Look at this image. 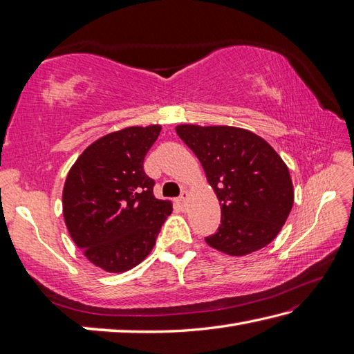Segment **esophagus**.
<instances>
[{
	"instance_id": "1",
	"label": "esophagus",
	"mask_w": 354,
	"mask_h": 354,
	"mask_svg": "<svg viewBox=\"0 0 354 354\" xmlns=\"http://www.w3.org/2000/svg\"><path fill=\"white\" fill-rule=\"evenodd\" d=\"M187 199H189V192L184 190V192L181 193V196H179L176 201H178V204H179V205L184 207V205H185V202H187Z\"/></svg>"
}]
</instances>
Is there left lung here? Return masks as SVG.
<instances>
[{"label":"left lung","mask_w":354,"mask_h":354,"mask_svg":"<svg viewBox=\"0 0 354 354\" xmlns=\"http://www.w3.org/2000/svg\"><path fill=\"white\" fill-rule=\"evenodd\" d=\"M217 199L221 225L205 242L232 257L259 251L280 232L293 205L288 165L272 146L242 127L179 124Z\"/></svg>","instance_id":"left-lung-1"}]
</instances>
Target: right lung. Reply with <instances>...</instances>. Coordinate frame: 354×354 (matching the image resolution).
Listing matches in <instances>:
<instances>
[{
    "instance_id": "obj_1",
    "label": "right lung",
    "mask_w": 354,
    "mask_h": 354,
    "mask_svg": "<svg viewBox=\"0 0 354 354\" xmlns=\"http://www.w3.org/2000/svg\"><path fill=\"white\" fill-rule=\"evenodd\" d=\"M160 124L131 126L89 145L73 164L62 193L64 219L85 257L106 272H126L153 250L171 202L153 196L142 169Z\"/></svg>"
}]
</instances>
